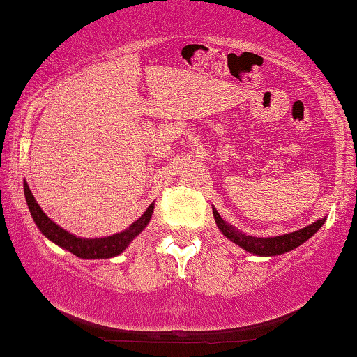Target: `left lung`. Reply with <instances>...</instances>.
<instances>
[{
	"instance_id": "obj_1",
	"label": "left lung",
	"mask_w": 357,
	"mask_h": 357,
	"mask_svg": "<svg viewBox=\"0 0 357 357\" xmlns=\"http://www.w3.org/2000/svg\"><path fill=\"white\" fill-rule=\"evenodd\" d=\"M212 214H214L215 224H218L219 231L222 232L224 237H227L229 241L236 243V245L241 247L249 254L259 255V257H275L282 255L285 252H290L296 247H300L301 243L308 241L317 234L319 229L323 227V224L326 222V218L318 219L317 222L306 225V227L300 229V231L283 234V236H275V237H254L247 236L238 231V229L232 227L231 224H227L225 220L220 218L219 212L215 211V207H212Z\"/></svg>"
}]
</instances>
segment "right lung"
Instances as JSON below:
<instances>
[{
    "label": "right lung",
    "instance_id": "1",
    "mask_svg": "<svg viewBox=\"0 0 357 357\" xmlns=\"http://www.w3.org/2000/svg\"><path fill=\"white\" fill-rule=\"evenodd\" d=\"M22 186H24V197L26 202H28L31 218H33L36 225H38L39 231L43 232V236L49 238L52 243L61 247V249L70 252V254L85 260L112 259V257L120 255L121 252L130 245V242H132L135 237H138L139 234L145 231V227L151 220L153 209H155V202H151V204L148 206V209L143 212L142 218L135 220L133 224H130V227H126L125 231L114 234V236L84 238L74 236V234L66 231L64 227L57 225L52 219H49L47 215L44 214V211L40 209L38 201L34 199L28 183L24 181Z\"/></svg>",
    "mask_w": 357,
    "mask_h": 357
}]
</instances>
